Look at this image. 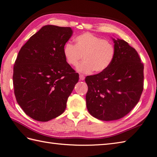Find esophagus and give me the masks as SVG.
Instances as JSON below:
<instances>
[{"instance_id": "obj_1", "label": "esophagus", "mask_w": 157, "mask_h": 157, "mask_svg": "<svg viewBox=\"0 0 157 157\" xmlns=\"http://www.w3.org/2000/svg\"><path fill=\"white\" fill-rule=\"evenodd\" d=\"M79 78H80V80H84V78H85L84 76L83 75H79Z\"/></svg>"}]
</instances>
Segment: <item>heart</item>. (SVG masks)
I'll return each instance as SVG.
<instances>
[{"mask_svg": "<svg viewBox=\"0 0 157 157\" xmlns=\"http://www.w3.org/2000/svg\"><path fill=\"white\" fill-rule=\"evenodd\" d=\"M75 41V45L66 42L63 54L66 62L73 67H77L83 56L84 61L77 67L79 72L88 74L95 70L101 73L111 65L116 52L111 41L88 32L76 36Z\"/></svg>", "mask_w": 157, "mask_h": 157, "instance_id": "1", "label": "heart"}]
</instances>
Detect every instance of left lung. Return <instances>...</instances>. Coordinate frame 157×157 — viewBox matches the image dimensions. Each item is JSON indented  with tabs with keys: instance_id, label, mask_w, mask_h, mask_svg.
I'll list each match as a JSON object with an SVG mask.
<instances>
[{
	"instance_id": "8db88e82",
	"label": "left lung",
	"mask_w": 157,
	"mask_h": 157,
	"mask_svg": "<svg viewBox=\"0 0 157 157\" xmlns=\"http://www.w3.org/2000/svg\"><path fill=\"white\" fill-rule=\"evenodd\" d=\"M115 56L103 72L87 76L86 107L98 119H120L138 103L144 90V64L127 42L113 38Z\"/></svg>"
}]
</instances>
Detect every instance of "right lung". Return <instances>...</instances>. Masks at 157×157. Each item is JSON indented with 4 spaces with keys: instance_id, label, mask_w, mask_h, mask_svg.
<instances>
[{
    "instance_id": "1",
    "label": "right lung",
    "mask_w": 157,
    "mask_h": 157,
    "mask_svg": "<svg viewBox=\"0 0 157 157\" xmlns=\"http://www.w3.org/2000/svg\"><path fill=\"white\" fill-rule=\"evenodd\" d=\"M72 34L71 27L45 25L19 52L13 66L14 94L33 119L47 122L61 115L78 81L79 75L63 54Z\"/></svg>"
}]
</instances>
